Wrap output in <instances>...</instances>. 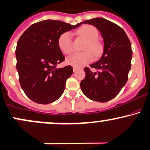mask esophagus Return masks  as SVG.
<instances>
[{"instance_id":"1","label":"esophagus","mask_w":150,"mask_h":150,"mask_svg":"<svg viewBox=\"0 0 150 150\" xmlns=\"http://www.w3.org/2000/svg\"><path fill=\"white\" fill-rule=\"evenodd\" d=\"M78 70V67H73V71L74 72H76L77 70Z\"/></svg>"}]
</instances>
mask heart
Listing matches in <instances>:
<instances>
[{"mask_svg":"<svg viewBox=\"0 0 150 150\" xmlns=\"http://www.w3.org/2000/svg\"><path fill=\"white\" fill-rule=\"evenodd\" d=\"M78 33L87 41L84 50H87L83 52H75L67 58V63L74 67H80L88 64L93 60V55L98 57L101 54L103 46L97 40L98 37V31L95 27L90 25H83L78 30ZM58 45L60 50L65 54H70L73 51L72 33L65 32L60 36ZM91 51V53L88 50Z\"/></svg>","mask_w":150,"mask_h":150,"instance_id":"obj_1","label":"heart"}]
</instances>
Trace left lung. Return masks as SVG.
<instances>
[{
  "label": "left lung",
  "mask_w": 150,
  "mask_h": 150,
  "mask_svg": "<svg viewBox=\"0 0 150 150\" xmlns=\"http://www.w3.org/2000/svg\"><path fill=\"white\" fill-rule=\"evenodd\" d=\"M82 23L98 29L104 41V50L100 60L90 65L96 72L88 67L84 69L85 78L80 88L89 99L105 103L115 98L127 81L132 57L131 42L121 27L103 18Z\"/></svg>",
  "instance_id": "left-lung-1"
}]
</instances>
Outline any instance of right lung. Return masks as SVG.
Here are the masks:
<instances>
[{"label": "right lung", "mask_w": 150, "mask_h": 150, "mask_svg": "<svg viewBox=\"0 0 150 150\" xmlns=\"http://www.w3.org/2000/svg\"><path fill=\"white\" fill-rule=\"evenodd\" d=\"M82 23L72 25L45 20L31 25L21 36L16 50V68L20 85L31 100L49 104L62 95L73 70L70 65L56 67L65 60L58 45L59 38Z\"/></svg>", "instance_id": "add662e5"}]
</instances>
